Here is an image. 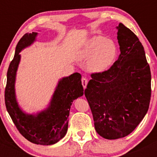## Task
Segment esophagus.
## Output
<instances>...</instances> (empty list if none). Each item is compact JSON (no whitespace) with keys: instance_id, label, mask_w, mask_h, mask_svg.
<instances>
[{"instance_id":"1","label":"esophagus","mask_w":157,"mask_h":157,"mask_svg":"<svg viewBox=\"0 0 157 157\" xmlns=\"http://www.w3.org/2000/svg\"><path fill=\"white\" fill-rule=\"evenodd\" d=\"M87 83H88V80H87L86 78H82V84L83 88L84 89L86 88Z\"/></svg>"}]
</instances>
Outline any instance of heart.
<instances>
[{
    "instance_id": "1",
    "label": "heart",
    "mask_w": 157,
    "mask_h": 157,
    "mask_svg": "<svg viewBox=\"0 0 157 157\" xmlns=\"http://www.w3.org/2000/svg\"><path fill=\"white\" fill-rule=\"evenodd\" d=\"M118 48L113 40L103 36H94L83 45L78 52L81 61L87 62L92 73H102L111 68L117 56Z\"/></svg>"
}]
</instances>
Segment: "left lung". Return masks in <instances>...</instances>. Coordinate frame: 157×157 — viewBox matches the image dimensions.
Returning a JSON list of instances; mask_svg holds the SVG:
<instances>
[{
  "label": "left lung",
  "instance_id": "8db88e82",
  "mask_svg": "<svg viewBox=\"0 0 157 157\" xmlns=\"http://www.w3.org/2000/svg\"><path fill=\"white\" fill-rule=\"evenodd\" d=\"M120 55L111 68L91 75L85 90L96 131L102 138H124L149 109L151 72L143 45L123 23L118 27Z\"/></svg>",
  "mask_w": 157,
  "mask_h": 157
}]
</instances>
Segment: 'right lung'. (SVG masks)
<instances>
[{
    "mask_svg": "<svg viewBox=\"0 0 157 157\" xmlns=\"http://www.w3.org/2000/svg\"><path fill=\"white\" fill-rule=\"evenodd\" d=\"M37 33H27L19 40L13 59L7 72L5 105L20 134L37 145H50L65 136L68 127V116L72 102L83 95L81 75L74 73L59 80L46 109L37 113H27L20 108L16 94V72L21 55L19 52L36 41Z\"/></svg>",
    "mask_w": 157,
    "mask_h": 157,
    "instance_id": "obj_1",
    "label": "right lung"
}]
</instances>
